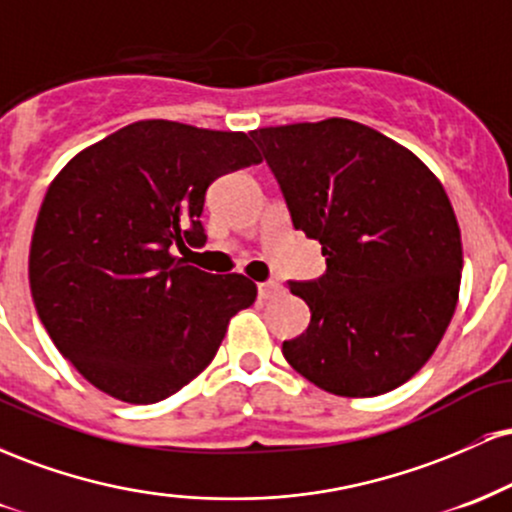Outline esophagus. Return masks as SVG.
<instances>
[{
	"label": "esophagus",
	"mask_w": 512,
	"mask_h": 512,
	"mask_svg": "<svg viewBox=\"0 0 512 512\" xmlns=\"http://www.w3.org/2000/svg\"><path fill=\"white\" fill-rule=\"evenodd\" d=\"M257 293H260V298H264V301H269V298L279 296L281 286L276 284V281H262V284L257 286Z\"/></svg>",
	"instance_id": "34e87169"
}]
</instances>
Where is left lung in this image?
<instances>
[{
	"instance_id": "8db88e82",
	"label": "left lung",
	"mask_w": 512,
	"mask_h": 512,
	"mask_svg": "<svg viewBox=\"0 0 512 512\" xmlns=\"http://www.w3.org/2000/svg\"><path fill=\"white\" fill-rule=\"evenodd\" d=\"M293 228L322 245L327 272L289 281L310 325L281 351L303 378L342 397L407 383L448 330L462 238L443 185L409 149L361 122L250 132Z\"/></svg>"
}]
</instances>
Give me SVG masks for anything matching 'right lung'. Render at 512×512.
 Instances as JSON below:
<instances>
[{"label":"right lung","instance_id":"1","mask_svg":"<svg viewBox=\"0 0 512 512\" xmlns=\"http://www.w3.org/2000/svg\"><path fill=\"white\" fill-rule=\"evenodd\" d=\"M260 161L245 132L142 120L88 146L52 180L28 281L50 339L93 387L154 404L209 366L257 286L202 272L173 250L207 240L199 216L211 182Z\"/></svg>","mask_w":512,"mask_h":512}]
</instances>
